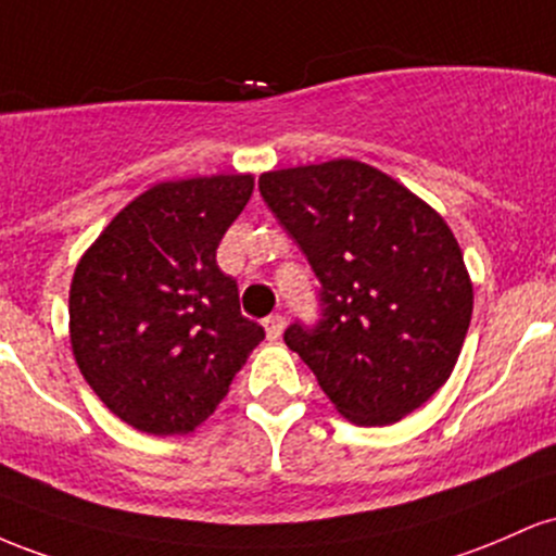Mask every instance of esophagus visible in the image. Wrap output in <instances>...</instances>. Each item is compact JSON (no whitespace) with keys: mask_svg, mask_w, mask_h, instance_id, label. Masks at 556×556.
<instances>
[{"mask_svg":"<svg viewBox=\"0 0 556 556\" xmlns=\"http://www.w3.org/2000/svg\"><path fill=\"white\" fill-rule=\"evenodd\" d=\"M262 326H265L267 339L276 341V339H280V333H283L286 317L283 315H270V317H265V320H262Z\"/></svg>","mask_w":556,"mask_h":556,"instance_id":"obj_1","label":"esophagus"}]
</instances>
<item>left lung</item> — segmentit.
Masks as SVG:
<instances>
[{
    "label": "left lung",
    "mask_w": 556,
    "mask_h": 556,
    "mask_svg": "<svg viewBox=\"0 0 556 556\" xmlns=\"http://www.w3.org/2000/svg\"><path fill=\"white\" fill-rule=\"evenodd\" d=\"M260 194L320 280V320L286 328L346 420L391 426L457 365L472 286L444 217L357 160L265 173Z\"/></svg>",
    "instance_id": "obj_1"
}]
</instances>
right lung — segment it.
Masks as SVG:
<instances>
[{
  "label": "right lung",
  "mask_w": 556,
  "mask_h": 556,
  "mask_svg": "<svg viewBox=\"0 0 556 556\" xmlns=\"http://www.w3.org/2000/svg\"><path fill=\"white\" fill-rule=\"evenodd\" d=\"M252 189V176L154 186L78 262L73 354L93 394L141 433H189L207 420L265 339L215 260Z\"/></svg>",
  "instance_id": "obj_1"
}]
</instances>
